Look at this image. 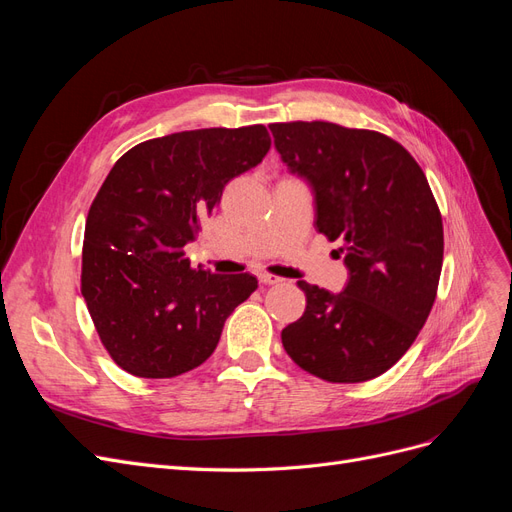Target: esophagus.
Segmentation results:
<instances>
[{
    "instance_id": "esophagus-1",
    "label": "esophagus",
    "mask_w": 512,
    "mask_h": 512,
    "mask_svg": "<svg viewBox=\"0 0 512 512\" xmlns=\"http://www.w3.org/2000/svg\"><path fill=\"white\" fill-rule=\"evenodd\" d=\"M258 280H260L262 284H269V286H273V284H280V282H284L280 275H273V273H267V271H262V273H258Z\"/></svg>"
}]
</instances>
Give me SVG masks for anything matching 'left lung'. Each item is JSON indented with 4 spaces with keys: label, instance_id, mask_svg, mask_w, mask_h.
I'll use <instances>...</instances> for the list:
<instances>
[{
    "label": "left lung",
    "instance_id": "1",
    "mask_svg": "<svg viewBox=\"0 0 512 512\" xmlns=\"http://www.w3.org/2000/svg\"><path fill=\"white\" fill-rule=\"evenodd\" d=\"M275 149L314 192L316 228L342 239L348 284L297 282L303 316L282 331L290 359L327 382H365L414 344L436 301L444 230L427 177L374 130L329 121L271 123Z\"/></svg>",
    "mask_w": 512,
    "mask_h": 512
}]
</instances>
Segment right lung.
I'll use <instances>...</instances> for the list:
<instances>
[{"label":"right lung","instance_id":"add662e5","mask_svg":"<svg viewBox=\"0 0 512 512\" xmlns=\"http://www.w3.org/2000/svg\"><path fill=\"white\" fill-rule=\"evenodd\" d=\"M265 126L151 138L115 162L89 207L81 292L111 359L138 378L203 365L226 318L258 288L250 273L192 269L183 247L224 185L267 156Z\"/></svg>","mask_w":512,"mask_h":512}]
</instances>
